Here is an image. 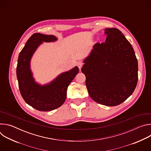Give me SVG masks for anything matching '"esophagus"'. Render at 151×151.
I'll return each instance as SVG.
<instances>
[{
  "label": "esophagus",
  "mask_w": 151,
  "mask_h": 151,
  "mask_svg": "<svg viewBox=\"0 0 151 151\" xmlns=\"http://www.w3.org/2000/svg\"><path fill=\"white\" fill-rule=\"evenodd\" d=\"M77 66H78L79 70H81V68H82V66H83V63H82V62H81V61H79V62L77 63Z\"/></svg>",
  "instance_id": "1"
}]
</instances>
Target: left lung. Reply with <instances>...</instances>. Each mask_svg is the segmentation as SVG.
Here are the masks:
<instances>
[{
    "instance_id": "1",
    "label": "left lung",
    "mask_w": 151,
    "mask_h": 151,
    "mask_svg": "<svg viewBox=\"0 0 151 151\" xmlns=\"http://www.w3.org/2000/svg\"><path fill=\"white\" fill-rule=\"evenodd\" d=\"M104 43H97L83 60L88 94L107 106L120 104L134 92L138 80V62L130 42L116 28L104 29Z\"/></svg>"
}]
</instances>
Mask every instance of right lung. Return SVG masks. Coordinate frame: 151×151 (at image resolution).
Segmentation results:
<instances>
[{
	"label": "right lung",
	"instance_id": "right-lung-1",
	"mask_svg": "<svg viewBox=\"0 0 151 151\" xmlns=\"http://www.w3.org/2000/svg\"><path fill=\"white\" fill-rule=\"evenodd\" d=\"M57 40L54 35L34 33L18 56L17 77L21 95L26 103L37 111H50L60 107L66 99L68 86L79 72V68L75 66L46 84L42 85L35 81L30 66L34 53L43 42Z\"/></svg>",
	"mask_w": 151,
	"mask_h": 151
}]
</instances>
